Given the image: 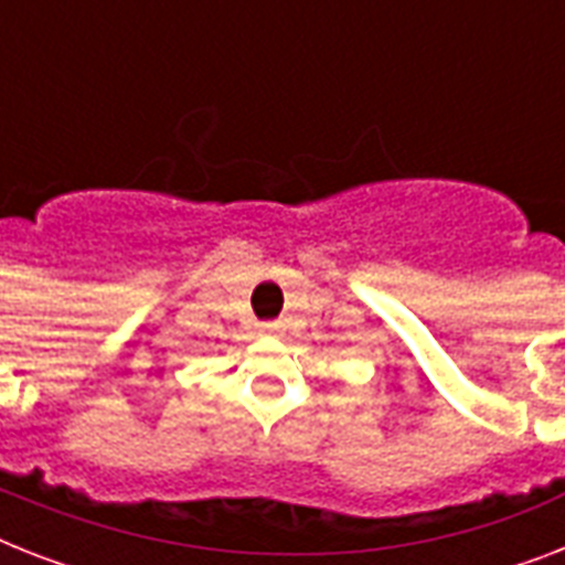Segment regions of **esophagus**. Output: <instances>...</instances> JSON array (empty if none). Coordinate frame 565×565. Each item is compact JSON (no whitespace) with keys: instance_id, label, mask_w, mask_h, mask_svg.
I'll use <instances>...</instances> for the list:
<instances>
[{"instance_id":"34e87169","label":"esophagus","mask_w":565,"mask_h":565,"mask_svg":"<svg viewBox=\"0 0 565 565\" xmlns=\"http://www.w3.org/2000/svg\"><path fill=\"white\" fill-rule=\"evenodd\" d=\"M260 331H264V334H275V331H278V326H275V322H266V326H260Z\"/></svg>"}]
</instances>
